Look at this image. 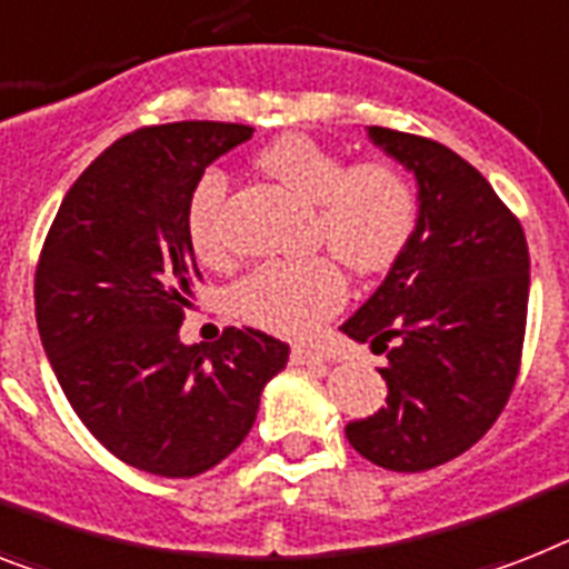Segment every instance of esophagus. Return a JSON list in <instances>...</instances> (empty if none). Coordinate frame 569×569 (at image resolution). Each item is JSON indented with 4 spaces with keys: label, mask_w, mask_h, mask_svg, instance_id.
Listing matches in <instances>:
<instances>
[{
    "label": "esophagus",
    "mask_w": 569,
    "mask_h": 569,
    "mask_svg": "<svg viewBox=\"0 0 569 569\" xmlns=\"http://www.w3.org/2000/svg\"><path fill=\"white\" fill-rule=\"evenodd\" d=\"M330 353L325 348H292V365H325Z\"/></svg>",
    "instance_id": "34e87169"
}]
</instances>
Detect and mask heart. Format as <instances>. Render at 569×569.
<instances>
[{"label": "heart", "instance_id": "heart-1", "mask_svg": "<svg viewBox=\"0 0 569 569\" xmlns=\"http://www.w3.org/2000/svg\"><path fill=\"white\" fill-rule=\"evenodd\" d=\"M260 166L292 196L312 204L316 239L350 271L377 274L403 253L418 224V189L403 166L391 160H359L325 142L292 133L271 142ZM228 178L207 169L187 204V233L204 262L228 260L224 233ZM348 283L332 257L262 262L230 286V312L274 336L300 339L339 312Z\"/></svg>", "mask_w": 569, "mask_h": 569}]
</instances>
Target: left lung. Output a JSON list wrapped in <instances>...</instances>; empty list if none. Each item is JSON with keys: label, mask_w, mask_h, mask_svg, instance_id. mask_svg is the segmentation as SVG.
<instances>
[{"label": "left lung", "mask_w": 569, "mask_h": 569, "mask_svg": "<svg viewBox=\"0 0 569 569\" xmlns=\"http://www.w3.org/2000/svg\"><path fill=\"white\" fill-rule=\"evenodd\" d=\"M418 178V224L389 277L341 325L386 353V409L348 423L359 456L420 473L477 445L509 403L529 307V248L491 183L447 146L368 128Z\"/></svg>", "instance_id": "8db88e82"}]
</instances>
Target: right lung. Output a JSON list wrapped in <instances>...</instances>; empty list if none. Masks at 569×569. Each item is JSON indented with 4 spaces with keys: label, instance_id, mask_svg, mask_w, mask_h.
Returning a JSON list of instances; mask_svg holds the SVG:
<instances>
[{
    "label": "right lung",
    "instance_id": "obj_1",
    "mask_svg": "<svg viewBox=\"0 0 569 569\" xmlns=\"http://www.w3.org/2000/svg\"><path fill=\"white\" fill-rule=\"evenodd\" d=\"M251 133L233 122L124 133L69 187L37 260V330L69 406L117 459L157 477L228 459L289 359L286 341L251 327L189 348L178 336L201 280L189 192Z\"/></svg>",
    "mask_w": 569,
    "mask_h": 569
}]
</instances>
